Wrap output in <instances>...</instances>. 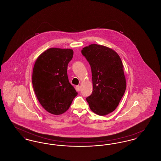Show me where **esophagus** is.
Instances as JSON below:
<instances>
[{"label": "esophagus", "instance_id": "1", "mask_svg": "<svg viewBox=\"0 0 161 161\" xmlns=\"http://www.w3.org/2000/svg\"><path fill=\"white\" fill-rule=\"evenodd\" d=\"M75 89H76V91H78V92L80 91V90H81V87H80V86H77L75 87Z\"/></svg>", "mask_w": 161, "mask_h": 161}]
</instances>
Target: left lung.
<instances>
[{"label":"left lung","instance_id":"1","mask_svg":"<svg viewBox=\"0 0 161 161\" xmlns=\"http://www.w3.org/2000/svg\"><path fill=\"white\" fill-rule=\"evenodd\" d=\"M81 54L92 71L93 91L86 101L95 114L107 115L115 110L126 89L121 58L113 49L97 44L84 47Z\"/></svg>","mask_w":161,"mask_h":161}]
</instances>
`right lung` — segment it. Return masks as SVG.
Returning <instances> with one entry per match:
<instances>
[{
	"label": "right lung",
	"instance_id": "obj_1",
	"mask_svg": "<svg viewBox=\"0 0 161 161\" xmlns=\"http://www.w3.org/2000/svg\"><path fill=\"white\" fill-rule=\"evenodd\" d=\"M73 54L70 49L49 48L34 64L32 78L34 91L42 106L50 114L64 113L78 94L69 83L67 74Z\"/></svg>",
	"mask_w": 161,
	"mask_h": 161
}]
</instances>
